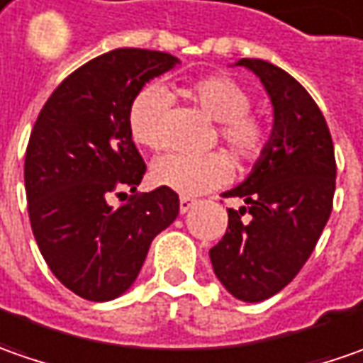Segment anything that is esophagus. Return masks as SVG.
Masks as SVG:
<instances>
[{
	"label": "esophagus",
	"mask_w": 363,
	"mask_h": 363,
	"mask_svg": "<svg viewBox=\"0 0 363 363\" xmlns=\"http://www.w3.org/2000/svg\"><path fill=\"white\" fill-rule=\"evenodd\" d=\"M193 206H194L193 199H189V196H181V201H179V211H181V215L189 213Z\"/></svg>",
	"instance_id": "obj_1"
}]
</instances>
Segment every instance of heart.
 <instances>
[{
  "instance_id": "obj_1",
  "label": "heart",
  "mask_w": 363,
  "mask_h": 363,
  "mask_svg": "<svg viewBox=\"0 0 363 363\" xmlns=\"http://www.w3.org/2000/svg\"><path fill=\"white\" fill-rule=\"evenodd\" d=\"M182 94L208 118L219 122V136L245 162H255L265 155L271 143L267 120L251 114L253 96L239 80L225 74H211L191 82ZM169 92L162 86H146L134 96L128 108V130L138 144L160 148L164 143V114L169 108ZM233 167L220 152L203 157H186L169 152L152 167V181L174 193L194 196L219 189L231 179Z\"/></svg>"
}]
</instances>
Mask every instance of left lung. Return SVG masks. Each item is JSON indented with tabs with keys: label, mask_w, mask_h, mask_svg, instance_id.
<instances>
[{
	"label": "left lung",
	"mask_w": 363,
	"mask_h": 363,
	"mask_svg": "<svg viewBox=\"0 0 363 363\" xmlns=\"http://www.w3.org/2000/svg\"><path fill=\"white\" fill-rule=\"evenodd\" d=\"M273 106L265 155L225 196L243 199L229 208V227L208 255L223 287L237 299L259 303L291 283L313 253L331 215L335 157L325 118L307 90L285 69L243 57Z\"/></svg>",
	"instance_id": "left-lung-1"
}]
</instances>
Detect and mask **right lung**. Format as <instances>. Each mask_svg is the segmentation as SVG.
Segmentation results:
<instances>
[{"label": "right lung", "mask_w": 363, "mask_h": 363, "mask_svg": "<svg viewBox=\"0 0 363 363\" xmlns=\"http://www.w3.org/2000/svg\"><path fill=\"white\" fill-rule=\"evenodd\" d=\"M177 64L164 52L112 50L72 72L33 124L23 167L33 237L57 281L88 301L128 291L179 215L174 191L136 193L146 164L128 130L134 96ZM126 190L128 203L109 205Z\"/></svg>", "instance_id": "add662e5"}]
</instances>
